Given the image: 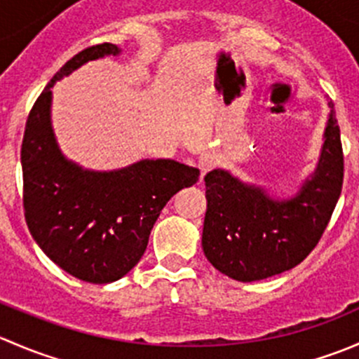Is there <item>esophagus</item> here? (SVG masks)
<instances>
[{
    "instance_id": "1",
    "label": "esophagus",
    "mask_w": 359,
    "mask_h": 359,
    "mask_svg": "<svg viewBox=\"0 0 359 359\" xmlns=\"http://www.w3.org/2000/svg\"><path fill=\"white\" fill-rule=\"evenodd\" d=\"M215 165H217L215 154H212V153L201 154L200 163H198V166H200V172H201V179H203V177H205L206 173H208L210 170H212Z\"/></svg>"
}]
</instances>
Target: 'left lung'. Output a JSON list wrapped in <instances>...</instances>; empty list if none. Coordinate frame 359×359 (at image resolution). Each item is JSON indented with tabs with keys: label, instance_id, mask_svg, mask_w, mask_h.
I'll return each instance as SVG.
<instances>
[{
	"label": "left lung",
	"instance_id": "obj_1",
	"mask_svg": "<svg viewBox=\"0 0 359 359\" xmlns=\"http://www.w3.org/2000/svg\"><path fill=\"white\" fill-rule=\"evenodd\" d=\"M316 170L290 200L241 182L226 170L205 175L203 252L236 281L266 280L302 262L327 229L344 182V154L334 102Z\"/></svg>",
	"mask_w": 359,
	"mask_h": 359
}]
</instances>
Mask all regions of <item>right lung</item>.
I'll return each instance as SVG.
<instances>
[{"label": "right lung", "instance_id": "add662e5", "mask_svg": "<svg viewBox=\"0 0 359 359\" xmlns=\"http://www.w3.org/2000/svg\"><path fill=\"white\" fill-rule=\"evenodd\" d=\"M119 52L102 43L67 60L29 112L20 151L24 215L32 238L60 269L95 285L112 283L137 266L163 206L200 179V170L173 159L93 172L60 153L50 119V88L88 60Z\"/></svg>", "mask_w": 359, "mask_h": 359}]
</instances>
